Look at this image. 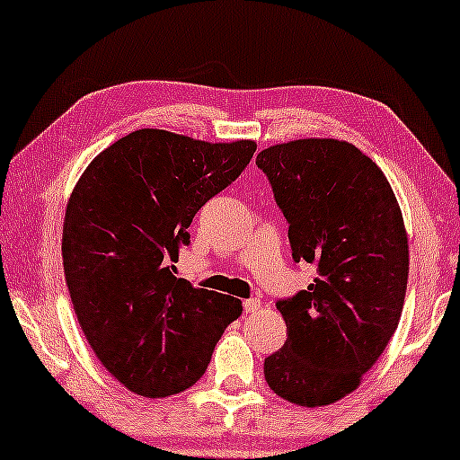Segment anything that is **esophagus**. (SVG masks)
Wrapping results in <instances>:
<instances>
[{"label":"esophagus","mask_w":460,"mask_h":460,"mask_svg":"<svg viewBox=\"0 0 460 460\" xmlns=\"http://www.w3.org/2000/svg\"><path fill=\"white\" fill-rule=\"evenodd\" d=\"M244 312H249V314H253V312H257L260 310V305H261V301L257 299V297H249V299H244Z\"/></svg>","instance_id":"1"}]
</instances>
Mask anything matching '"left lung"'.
Listing matches in <instances>:
<instances>
[{
	"mask_svg": "<svg viewBox=\"0 0 460 460\" xmlns=\"http://www.w3.org/2000/svg\"><path fill=\"white\" fill-rule=\"evenodd\" d=\"M288 224L295 261L316 279L276 301L287 341L266 358L270 389L297 406H326L360 385L398 329L408 238L392 186L354 144L295 140L257 155Z\"/></svg>",
	"mask_w": 460,
	"mask_h": 460,
	"instance_id": "obj_1",
	"label": "left lung"
}]
</instances>
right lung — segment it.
Wrapping results in <instances>:
<instances>
[{"instance_id": "1", "label": "right lung", "mask_w": 460, "mask_h": 460, "mask_svg": "<svg viewBox=\"0 0 460 460\" xmlns=\"http://www.w3.org/2000/svg\"><path fill=\"white\" fill-rule=\"evenodd\" d=\"M255 142L137 129L102 150L68 199L62 263L93 354L144 398L192 387L241 299L175 279L188 226L249 165Z\"/></svg>"}]
</instances>
